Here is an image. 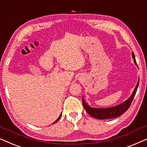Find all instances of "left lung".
<instances>
[{"label":"left lung","mask_w":147,"mask_h":147,"mask_svg":"<svg viewBox=\"0 0 147 147\" xmlns=\"http://www.w3.org/2000/svg\"><path fill=\"white\" fill-rule=\"evenodd\" d=\"M132 56L135 61V63L136 64L135 55L133 53H132ZM138 83H139V80L138 81V83L136 84V87L134 90L133 93L132 94L131 97L125 102L121 103L117 106L111 107V108H105V109H96L92 108L88 106L86 104L84 99H82V105H83L84 109L87 112V113L91 117L95 118V119H114V118L118 117L121 115H123L124 113L126 112L131 106L132 101H133L134 97H135L136 90H137Z\"/></svg>","instance_id":"8db88e82"}]
</instances>
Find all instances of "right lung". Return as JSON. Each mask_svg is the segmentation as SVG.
Wrapping results in <instances>:
<instances>
[{
    "label": "right lung",
    "instance_id": "1",
    "mask_svg": "<svg viewBox=\"0 0 147 147\" xmlns=\"http://www.w3.org/2000/svg\"><path fill=\"white\" fill-rule=\"evenodd\" d=\"M61 115H60V117H59V118H58V119H57V121H55V123H56V122H57V121H58V120H59V119H60V118H61Z\"/></svg>",
    "mask_w": 147,
    "mask_h": 147
}]
</instances>
